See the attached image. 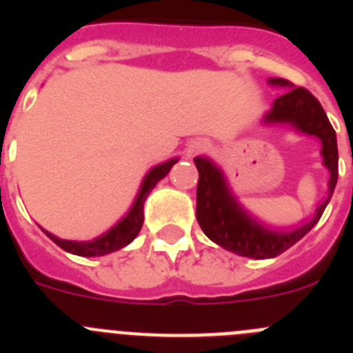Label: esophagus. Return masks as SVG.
Returning a JSON list of instances; mask_svg holds the SVG:
<instances>
[{
	"label": "esophagus",
	"mask_w": 353,
	"mask_h": 353,
	"mask_svg": "<svg viewBox=\"0 0 353 353\" xmlns=\"http://www.w3.org/2000/svg\"><path fill=\"white\" fill-rule=\"evenodd\" d=\"M205 150H207V143L194 141L191 146H189V148H187V155H189V157H192V155L201 154V152H205Z\"/></svg>",
	"instance_id": "obj_1"
}]
</instances>
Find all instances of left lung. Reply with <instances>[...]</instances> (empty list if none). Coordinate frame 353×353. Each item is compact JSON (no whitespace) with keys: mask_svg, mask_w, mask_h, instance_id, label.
<instances>
[{"mask_svg":"<svg viewBox=\"0 0 353 353\" xmlns=\"http://www.w3.org/2000/svg\"><path fill=\"white\" fill-rule=\"evenodd\" d=\"M269 83L274 86L288 88V92L274 101L272 109L265 114V123H290L301 132L316 136L322 141L323 166L330 171L329 196L316 208L313 219L293 232H274L254 219L239 203V199L233 196L224 180L223 171L210 159H194L199 173L198 189H196V219L203 233L221 248L240 256L256 258V260L274 258L292 248L293 244H297L320 221L338 182V141L322 104L305 88L302 86L293 88L290 81L281 77L269 79Z\"/></svg>","mask_w":353,"mask_h":353,"instance_id":"obj_1","label":"left lung"}]
</instances>
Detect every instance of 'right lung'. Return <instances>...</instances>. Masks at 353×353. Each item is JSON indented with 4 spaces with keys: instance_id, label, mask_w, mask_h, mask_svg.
I'll return each instance as SVG.
<instances>
[{
    "instance_id": "add662e5",
    "label": "right lung",
    "mask_w": 353,
    "mask_h": 353,
    "mask_svg": "<svg viewBox=\"0 0 353 353\" xmlns=\"http://www.w3.org/2000/svg\"><path fill=\"white\" fill-rule=\"evenodd\" d=\"M179 159H171V161L164 162V164H159L154 170H150L148 174L145 176L141 183V189H139L138 196H136V201L130 207V210L127 212V215L121 221H118L109 232H105L104 235L97 236V239L90 240V242H76V240H63L58 239L52 233L46 232V235L54 242L56 245H60L63 251L72 252V254H77V256H104L109 252L118 251V249L125 248L127 244H130L136 236H138L139 230L143 226V205H145V199L148 198V194L152 192L155 185H157L159 180H162L170 173V170L173 168V164H176Z\"/></svg>"
}]
</instances>
